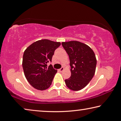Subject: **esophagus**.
I'll list each match as a JSON object with an SVG mask.
<instances>
[{
	"mask_svg": "<svg viewBox=\"0 0 121 121\" xmlns=\"http://www.w3.org/2000/svg\"><path fill=\"white\" fill-rule=\"evenodd\" d=\"M59 71H60V72H62V71L64 70V68L63 67H62V68H61L60 69H59Z\"/></svg>",
	"mask_w": 121,
	"mask_h": 121,
	"instance_id": "obj_1",
	"label": "esophagus"
}]
</instances>
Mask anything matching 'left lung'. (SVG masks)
Returning <instances> with one entry per match:
<instances>
[{
    "instance_id": "left-lung-1",
    "label": "left lung",
    "mask_w": 121,
    "mask_h": 121,
    "mask_svg": "<svg viewBox=\"0 0 121 121\" xmlns=\"http://www.w3.org/2000/svg\"><path fill=\"white\" fill-rule=\"evenodd\" d=\"M68 54L71 76L65 80L67 86L79 91L86 86L95 73L97 59L95 53L87 45L77 40L62 43Z\"/></svg>"
}]
</instances>
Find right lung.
<instances>
[{
	"label": "right lung",
	"mask_w": 121,
	"mask_h": 121,
	"mask_svg": "<svg viewBox=\"0 0 121 121\" xmlns=\"http://www.w3.org/2000/svg\"><path fill=\"white\" fill-rule=\"evenodd\" d=\"M60 45V42L41 39L33 43L24 51L22 60L24 73L35 89L43 91L50 86L57 70L51 65L47 67L46 64L52 60L54 51Z\"/></svg>",
	"instance_id": "add662e5"
}]
</instances>
